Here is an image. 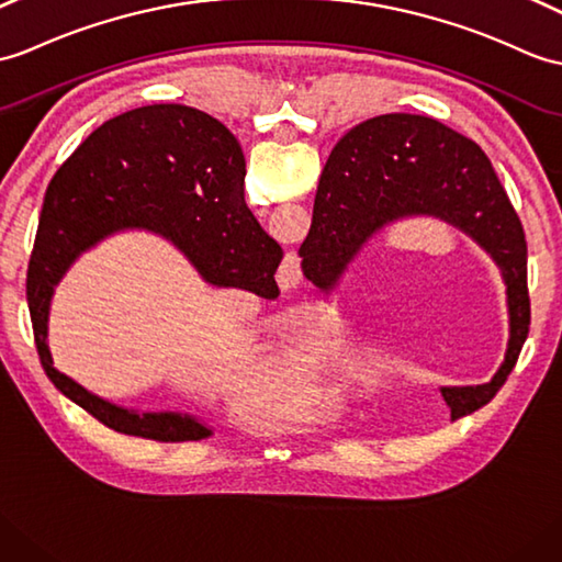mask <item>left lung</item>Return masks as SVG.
I'll return each instance as SVG.
<instances>
[{"label":"left lung","mask_w":562,"mask_h":562,"mask_svg":"<svg viewBox=\"0 0 562 562\" xmlns=\"http://www.w3.org/2000/svg\"><path fill=\"white\" fill-rule=\"evenodd\" d=\"M412 217L462 232L498 266L510 337L501 369L481 385H442L452 419L484 407L510 375L527 340L531 306L527 239L515 207L474 140L419 114H381L337 140L299 256L306 280L330 296L373 237Z\"/></svg>","instance_id":"8db88e82"}]
</instances>
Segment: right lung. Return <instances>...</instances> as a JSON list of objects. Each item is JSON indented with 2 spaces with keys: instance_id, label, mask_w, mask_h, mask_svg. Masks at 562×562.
<instances>
[{
  "instance_id": "add662e5",
  "label": "right lung",
  "mask_w": 562,
  "mask_h": 562,
  "mask_svg": "<svg viewBox=\"0 0 562 562\" xmlns=\"http://www.w3.org/2000/svg\"><path fill=\"white\" fill-rule=\"evenodd\" d=\"M244 177L225 124L184 104H148L95 128L52 179L25 280L37 357L59 393L116 434L181 442L213 428L187 412L120 407L57 371L47 345L57 284L98 241L138 229L167 239L207 284L278 296L282 249L246 205Z\"/></svg>"
}]
</instances>
